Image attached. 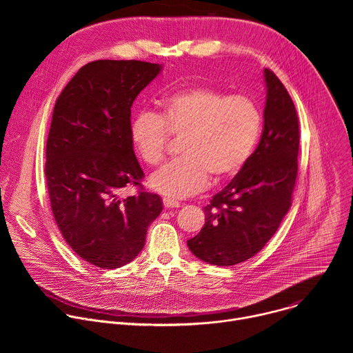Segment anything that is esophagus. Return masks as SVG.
<instances>
[{"instance_id":"1","label":"esophagus","mask_w":353,"mask_h":353,"mask_svg":"<svg viewBox=\"0 0 353 353\" xmlns=\"http://www.w3.org/2000/svg\"><path fill=\"white\" fill-rule=\"evenodd\" d=\"M163 205L166 207V208H179L180 207V203L179 201H174V199H172V198H163Z\"/></svg>"}]
</instances>
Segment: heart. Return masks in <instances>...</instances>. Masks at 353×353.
I'll use <instances>...</instances> for the list:
<instances>
[{
  "label": "heart",
  "mask_w": 353,
  "mask_h": 353,
  "mask_svg": "<svg viewBox=\"0 0 353 353\" xmlns=\"http://www.w3.org/2000/svg\"><path fill=\"white\" fill-rule=\"evenodd\" d=\"M261 134V114L244 94L210 88H188L168 96L161 114L142 110L132 119L130 137L148 166L163 162L170 135L183 138V158L149 177V187L168 198H185L205 190L211 176L222 181L248 162Z\"/></svg>",
  "instance_id": "1"
}]
</instances>
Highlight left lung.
<instances>
[{"instance_id":"1","label":"left lung","mask_w":353,"mask_h":353,"mask_svg":"<svg viewBox=\"0 0 353 353\" xmlns=\"http://www.w3.org/2000/svg\"><path fill=\"white\" fill-rule=\"evenodd\" d=\"M260 143L245 166L204 208L205 225L187 241L208 264L243 263L267 244L292 205L297 176L299 120L292 97L268 68Z\"/></svg>"}]
</instances>
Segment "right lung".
Wrapping results in <instances>:
<instances>
[{"mask_svg":"<svg viewBox=\"0 0 353 353\" xmlns=\"http://www.w3.org/2000/svg\"><path fill=\"white\" fill-rule=\"evenodd\" d=\"M162 65L97 60L59 96L46 145V181L57 226L75 253L103 270L132 261L162 212L158 194L139 190L143 172L131 143V106Z\"/></svg>","mask_w":353,"mask_h":353,"instance_id":"1","label":"right lung"}]
</instances>
